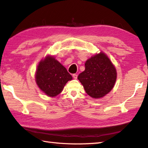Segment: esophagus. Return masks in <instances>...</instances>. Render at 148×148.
<instances>
[{"label": "esophagus", "mask_w": 148, "mask_h": 148, "mask_svg": "<svg viewBox=\"0 0 148 148\" xmlns=\"http://www.w3.org/2000/svg\"><path fill=\"white\" fill-rule=\"evenodd\" d=\"M73 77L75 79H77V74H73Z\"/></svg>", "instance_id": "esophagus-1"}]
</instances>
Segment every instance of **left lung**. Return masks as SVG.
Returning <instances> with one entry per match:
<instances>
[{
  "instance_id": "1",
  "label": "left lung",
  "mask_w": 148,
  "mask_h": 148,
  "mask_svg": "<svg viewBox=\"0 0 148 148\" xmlns=\"http://www.w3.org/2000/svg\"><path fill=\"white\" fill-rule=\"evenodd\" d=\"M85 70L77 79L85 92L94 99L102 98L112 90L117 78L115 66L103 52L95 54L85 62Z\"/></svg>"
}]
</instances>
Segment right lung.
<instances>
[{"label": "right lung", "mask_w": 148, "mask_h": 148, "mask_svg": "<svg viewBox=\"0 0 148 148\" xmlns=\"http://www.w3.org/2000/svg\"><path fill=\"white\" fill-rule=\"evenodd\" d=\"M72 79L66 67L51 55L41 60L35 73V81L39 88L52 97L60 94L66 84Z\"/></svg>", "instance_id": "obj_1"}]
</instances>
